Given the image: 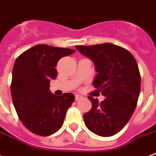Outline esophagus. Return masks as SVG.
Here are the masks:
<instances>
[{
    "instance_id": "34e87169",
    "label": "esophagus",
    "mask_w": 156,
    "mask_h": 156,
    "mask_svg": "<svg viewBox=\"0 0 156 156\" xmlns=\"http://www.w3.org/2000/svg\"><path fill=\"white\" fill-rule=\"evenodd\" d=\"M82 98H83V97H82V96H80V95H75L76 101H79V100H81Z\"/></svg>"
}]
</instances>
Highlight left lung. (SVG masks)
Masks as SVG:
<instances>
[{"mask_svg": "<svg viewBox=\"0 0 156 156\" xmlns=\"http://www.w3.org/2000/svg\"><path fill=\"white\" fill-rule=\"evenodd\" d=\"M75 47L93 61L97 72L93 86L105 97L100 103L87 97L92 106L83 115L84 123L98 136H113L128 123L136 109L141 90L137 63L128 50L114 44Z\"/></svg>", "mask_w": 156, "mask_h": 156, "instance_id": "left-lung-1", "label": "left lung"}]
</instances>
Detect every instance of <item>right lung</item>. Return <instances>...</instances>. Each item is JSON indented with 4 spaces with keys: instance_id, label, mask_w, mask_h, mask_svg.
Returning <instances> with one entry per match:
<instances>
[{
    "instance_id": "add662e5",
    "label": "right lung",
    "mask_w": 156,
    "mask_h": 156,
    "mask_svg": "<svg viewBox=\"0 0 156 156\" xmlns=\"http://www.w3.org/2000/svg\"><path fill=\"white\" fill-rule=\"evenodd\" d=\"M75 50L40 44L23 52L12 70L10 91L13 104L23 124L33 133L50 136L63 125L73 93L55 96L50 82L55 79V66L62 57Z\"/></svg>"
}]
</instances>
